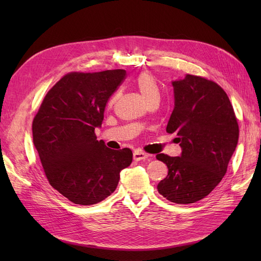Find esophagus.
Instances as JSON below:
<instances>
[{
	"mask_svg": "<svg viewBox=\"0 0 261 261\" xmlns=\"http://www.w3.org/2000/svg\"><path fill=\"white\" fill-rule=\"evenodd\" d=\"M133 156H134V160H136V161H140V160H145V159H147V158L149 156V154L148 153H146L145 151H141V150H135V151H134V154H133Z\"/></svg>",
	"mask_w": 261,
	"mask_h": 261,
	"instance_id": "esophagus-1",
	"label": "esophagus"
}]
</instances>
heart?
I'll return each instance as SVG.
<instances>
[{"instance_id": "1", "label": "heart", "mask_w": 261, "mask_h": 261, "mask_svg": "<svg viewBox=\"0 0 261 261\" xmlns=\"http://www.w3.org/2000/svg\"><path fill=\"white\" fill-rule=\"evenodd\" d=\"M134 84L138 88L139 92L141 93V96L144 97L146 102L152 101L155 99H160V90L159 87H158V84L154 80V77L149 74V73H140L136 80L134 81ZM117 99V92L113 94L112 98L110 99V106H112L115 103V101Z\"/></svg>"}]
</instances>
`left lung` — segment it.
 Returning <instances> with one entry per match:
<instances>
[{"mask_svg":"<svg viewBox=\"0 0 261 261\" xmlns=\"http://www.w3.org/2000/svg\"><path fill=\"white\" fill-rule=\"evenodd\" d=\"M172 86L174 109L167 132L177 134L181 154H156L169 169L156 188L171 202L193 203L208 196L225 175L239 141V123L217 83L186 74Z\"/></svg>","mask_w":261,"mask_h":261,"instance_id":"obj_1","label":"left lung"}]
</instances>
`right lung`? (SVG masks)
I'll list each match as a JSON object with an SVG mask.
<instances>
[{
    "label": "right lung",
    "instance_id": "right-lung-1",
    "mask_svg": "<svg viewBox=\"0 0 261 261\" xmlns=\"http://www.w3.org/2000/svg\"><path fill=\"white\" fill-rule=\"evenodd\" d=\"M124 69L72 72L45 94L33 121L34 144L50 185L76 204L111 195L130 165L129 148L113 150L97 140L108 100L125 80Z\"/></svg>",
    "mask_w": 261,
    "mask_h": 261
}]
</instances>
